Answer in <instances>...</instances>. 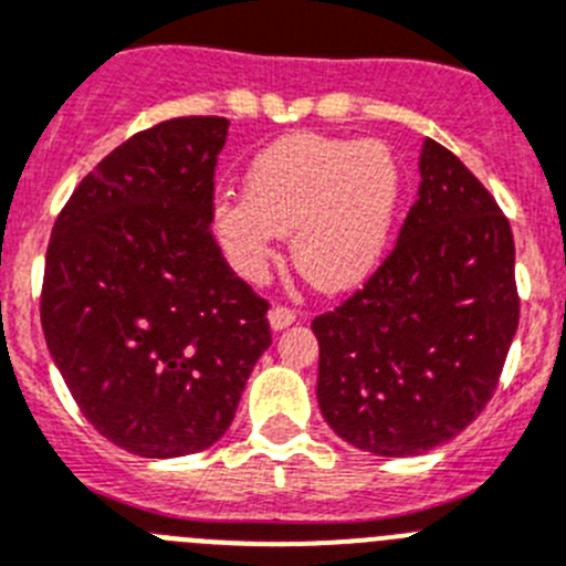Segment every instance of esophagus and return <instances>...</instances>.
<instances>
[{
  "mask_svg": "<svg viewBox=\"0 0 566 566\" xmlns=\"http://www.w3.org/2000/svg\"><path fill=\"white\" fill-rule=\"evenodd\" d=\"M268 324H271L273 332H282L287 329L290 324H295V313L287 307H273L271 313H268Z\"/></svg>",
  "mask_w": 566,
  "mask_h": 566,
  "instance_id": "34e87169",
  "label": "esophagus"
}]
</instances>
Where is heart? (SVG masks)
Masks as SVG:
<instances>
[{"label":"heart","mask_w":566,"mask_h":566,"mask_svg":"<svg viewBox=\"0 0 566 566\" xmlns=\"http://www.w3.org/2000/svg\"><path fill=\"white\" fill-rule=\"evenodd\" d=\"M245 198L211 206L231 268L259 284L290 234V256L324 293H346L377 273L402 203V167L382 142L287 134L251 158Z\"/></svg>","instance_id":"1"}]
</instances>
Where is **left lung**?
<instances>
[{"mask_svg": "<svg viewBox=\"0 0 566 566\" xmlns=\"http://www.w3.org/2000/svg\"><path fill=\"white\" fill-rule=\"evenodd\" d=\"M419 195L366 287L318 315V408L379 458L424 455L497 388L520 324L514 234L489 189L424 139Z\"/></svg>", "mask_w": 566, "mask_h": 566, "instance_id": "8db88e82", "label": "left lung"}]
</instances>
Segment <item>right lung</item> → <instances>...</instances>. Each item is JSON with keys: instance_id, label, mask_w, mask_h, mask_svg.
Listing matches in <instances>:
<instances>
[{"instance_id": "obj_1", "label": "right lung", "mask_w": 566, "mask_h": 566, "mask_svg": "<svg viewBox=\"0 0 566 566\" xmlns=\"http://www.w3.org/2000/svg\"><path fill=\"white\" fill-rule=\"evenodd\" d=\"M223 116H181L77 184L44 265L41 326L94 430L142 458L209 450L271 346L268 304L211 237Z\"/></svg>"}]
</instances>
